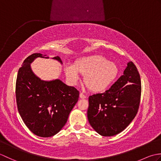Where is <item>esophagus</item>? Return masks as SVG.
<instances>
[{"label":"esophagus","instance_id":"esophagus-1","mask_svg":"<svg viewBox=\"0 0 161 161\" xmlns=\"http://www.w3.org/2000/svg\"><path fill=\"white\" fill-rule=\"evenodd\" d=\"M80 97L81 99H84V98H86V95H84L82 93H80Z\"/></svg>","mask_w":161,"mask_h":161}]
</instances>
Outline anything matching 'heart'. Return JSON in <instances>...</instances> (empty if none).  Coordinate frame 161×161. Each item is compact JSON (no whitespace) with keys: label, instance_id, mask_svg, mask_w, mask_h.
I'll return each instance as SVG.
<instances>
[{"label":"heart","instance_id":"b5f03b06","mask_svg":"<svg viewBox=\"0 0 161 161\" xmlns=\"http://www.w3.org/2000/svg\"><path fill=\"white\" fill-rule=\"evenodd\" d=\"M64 71L72 84H77L80 73L84 75V83L91 91L101 92L107 89L117 77L118 67L103 56L92 55L80 58L75 64H66Z\"/></svg>","mask_w":161,"mask_h":161}]
</instances>
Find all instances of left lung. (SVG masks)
Masks as SVG:
<instances>
[{"mask_svg":"<svg viewBox=\"0 0 161 161\" xmlns=\"http://www.w3.org/2000/svg\"><path fill=\"white\" fill-rule=\"evenodd\" d=\"M141 95L140 75L132 61L108 90L91 95L87 117L91 126L102 136L125 130L137 114Z\"/></svg>","mask_w":161,"mask_h":161,"instance_id":"8db88e82","label":"left lung"}]
</instances>
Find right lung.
I'll use <instances>...</instances> for the list:
<instances>
[{"instance_id":"1","label":"right lung","mask_w":161,"mask_h":161,"mask_svg":"<svg viewBox=\"0 0 161 161\" xmlns=\"http://www.w3.org/2000/svg\"><path fill=\"white\" fill-rule=\"evenodd\" d=\"M39 57L49 59L46 54H32L19 68L16 98L19 113L27 127L34 134L47 138L57 134L66 125L80 93L59 79L46 81L36 76L30 65ZM52 59L62 64L59 57Z\"/></svg>"}]
</instances>
